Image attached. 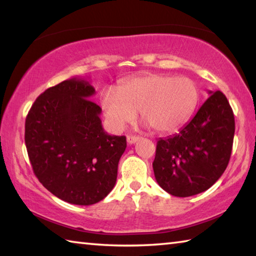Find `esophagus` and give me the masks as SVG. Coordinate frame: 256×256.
<instances>
[{"label":"esophagus","instance_id":"obj_1","mask_svg":"<svg viewBox=\"0 0 256 256\" xmlns=\"http://www.w3.org/2000/svg\"><path fill=\"white\" fill-rule=\"evenodd\" d=\"M140 136H128V138H126V140H128V144H136V141H138L140 140Z\"/></svg>","mask_w":256,"mask_h":256}]
</instances>
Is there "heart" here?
I'll list each match as a JSON object with an SVG mask.
<instances>
[{"label":"heart","mask_w":256,"mask_h":256,"mask_svg":"<svg viewBox=\"0 0 256 256\" xmlns=\"http://www.w3.org/2000/svg\"><path fill=\"white\" fill-rule=\"evenodd\" d=\"M198 102V89L188 78L162 73L130 78L118 89L100 96L104 115L114 131H122L140 112L141 120L158 133L172 132L190 118Z\"/></svg>","instance_id":"obj_1"}]
</instances>
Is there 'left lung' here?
Masks as SVG:
<instances>
[{
    "mask_svg": "<svg viewBox=\"0 0 256 256\" xmlns=\"http://www.w3.org/2000/svg\"><path fill=\"white\" fill-rule=\"evenodd\" d=\"M209 94L178 133L157 142L152 162L156 180L174 196H192L210 188L230 159L234 112L222 92Z\"/></svg>",
    "mask_w": 256,
    "mask_h": 256,
    "instance_id": "8db88e82",
    "label": "left lung"
}]
</instances>
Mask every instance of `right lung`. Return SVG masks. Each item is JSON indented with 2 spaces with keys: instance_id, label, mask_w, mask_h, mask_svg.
Listing matches in <instances>:
<instances>
[{
  "instance_id": "obj_1",
  "label": "right lung",
  "mask_w": 256,
  "mask_h": 256,
  "mask_svg": "<svg viewBox=\"0 0 256 256\" xmlns=\"http://www.w3.org/2000/svg\"><path fill=\"white\" fill-rule=\"evenodd\" d=\"M94 88L73 78L45 90L26 118L24 142L32 170L44 188L60 200L94 204L110 194L124 136L104 131L102 108L90 100Z\"/></svg>"
}]
</instances>
